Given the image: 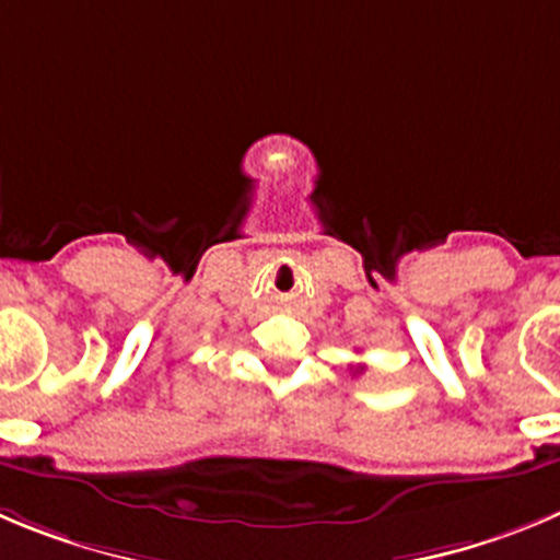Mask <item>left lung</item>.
I'll return each mask as SVG.
<instances>
[{
	"instance_id": "1",
	"label": "left lung",
	"mask_w": 560,
	"mask_h": 560,
	"mask_svg": "<svg viewBox=\"0 0 560 560\" xmlns=\"http://www.w3.org/2000/svg\"><path fill=\"white\" fill-rule=\"evenodd\" d=\"M357 373H362V368H357Z\"/></svg>"
}]
</instances>
